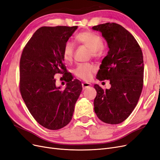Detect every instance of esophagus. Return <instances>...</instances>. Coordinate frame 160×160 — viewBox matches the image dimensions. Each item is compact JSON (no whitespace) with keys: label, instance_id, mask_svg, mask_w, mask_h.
Instances as JSON below:
<instances>
[{"label":"esophagus","instance_id":"34e87169","mask_svg":"<svg viewBox=\"0 0 160 160\" xmlns=\"http://www.w3.org/2000/svg\"><path fill=\"white\" fill-rule=\"evenodd\" d=\"M91 85L89 83H82V88H83V89H88V88H90Z\"/></svg>","mask_w":160,"mask_h":160}]
</instances>
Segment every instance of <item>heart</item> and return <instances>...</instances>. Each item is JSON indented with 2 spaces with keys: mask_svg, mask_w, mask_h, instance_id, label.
<instances>
[{
  "mask_svg": "<svg viewBox=\"0 0 160 160\" xmlns=\"http://www.w3.org/2000/svg\"><path fill=\"white\" fill-rule=\"evenodd\" d=\"M75 41L79 44L88 47L90 50V55L94 58L101 56L103 52V41L99 35L91 31H83L75 36ZM75 46L73 43L68 41L62 51V57L66 62H71L73 59ZM96 71L95 67L90 63L79 64L74 69L75 75L83 81L90 80Z\"/></svg>",
  "mask_w": 160,
  "mask_h": 160,
  "instance_id": "b5f03b06",
  "label": "heart"
}]
</instances>
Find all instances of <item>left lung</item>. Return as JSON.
<instances>
[{
    "mask_svg": "<svg viewBox=\"0 0 160 160\" xmlns=\"http://www.w3.org/2000/svg\"><path fill=\"white\" fill-rule=\"evenodd\" d=\"M108 42V54L103 59L97 79H109L111 88L95 85L97 96L94 111L98 118L109 124L126 119L137 105L143 85V59L134 37L119 24L107 22L92 27Z\"/></svg>",
    "mask_w": 160,
    "mask_h": 160,
    "instance_id": "left-lung-1",
    "label": "left lung"
}]
</instances>
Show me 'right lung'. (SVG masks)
<instances>
[{
    "label": "right lung",
    "mask_w": 160,
    "mask_h": 160,
    "mask_svg": "<svg viewBox=\"0 0 160 160\" xmlns=\"http://www.w3.org/2000/svg\"><path fill=\"white\" fill-rule=\"evenodd\" d=\"M77 27H42L22 52L19 68L21 96L34 119L48 129H59L71 122L82 90L79 80L72 81L67 76L62 62L64 46ZM56 74H62L68 83L64 90L56 87Z\"/></svg>",
    "instance_id": "add662e5"
}]
</instances>
